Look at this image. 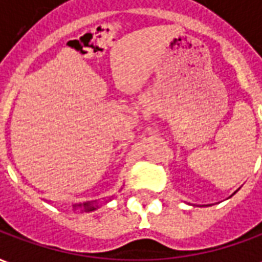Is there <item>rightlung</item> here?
I'll use <instances>...</instances> for the list:
<instances>
[{
    "label": "right lung",
    "mask_w": 262,
    "mask_h": 262,
    "mask_svg": "<svg viewBox=\"0 0 262 262\" xmlns=\"http://www.w3.org/2000/svg\"><path fill=\"white\" fill-rule=\"evenodd\" d=\"M75 209L82 208V210L85 212H91V210H95L98 206H94V202H85V203H78V205H74Z\"/></svg>",
    "instance_id": "add662e5"
}]
</instances>
